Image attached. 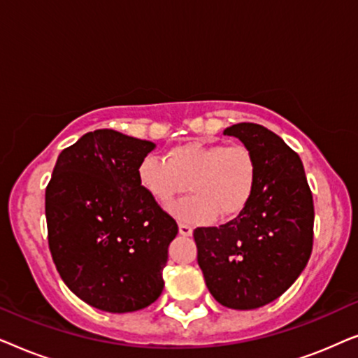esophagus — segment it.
Listing matches in <instances>:
<instances>
[{
    "label": "esophagus",
    "instance_id": "34e87169",
    "mask_svg": "<svg viewBox=\"0 0 358 358\" xmlns=\"http://www.w3.org/2000/svg\"><path fill=\"white\" fill-rule=\"evenodd\" d=\"M179 234H182V236H192V228L185 223H179Z\"/></svg>",
    "mask_w": 358,
    "mask_h": 358
}]
</instances>
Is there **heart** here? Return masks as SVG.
Listing matches in <instances>:
<instances>
[{
	"label": "heart",
	"mask_w": 358,
	"mask_h": 358,
	"mask_svg": "<svg viewBox=\"0 0 358 358\" xmlns=\"http://www.w3.org/2000/svg\"><path fill=\"white\" fill-rule=\"evenodd\" d=\"M141 189L159 205H168L187 184L192 195L171 205L168 212L187 223H208L220 215L233 218L256 192L259 164L246 145L190 140L171 148L166 161L148 155L140 161Z\"/></svg>",
	"instance_id": "b5f03b06"
}]
</instances>
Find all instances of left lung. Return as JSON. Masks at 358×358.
<instances>
[{"label":"left lung","mask_w":358,"mask_h":358,"mask_svg":"<svg viewBox=\"0 0 358 358\" xmlns=\"http://www.w3.org/2000/svg\"><path fill=\"white\" fill-rule=\"evenodd\" d=\"M223 134L254 151L257 187L231 222L195 229L197 262L220 305L256 310L285 293L306 267L313 249V195L300 156L273 131L243 122Z\"/></svg>","instance_id":"left-lung-1"}]
</instances>
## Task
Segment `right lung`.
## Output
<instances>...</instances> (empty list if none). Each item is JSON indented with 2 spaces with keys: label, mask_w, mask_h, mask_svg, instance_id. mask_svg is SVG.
Returning a JSON list of instances; mask_svg holds the SVG:
<instances>
[{
  "label": "right lung",
  "mask_w": 358,
  "mask_h": 358,
  "mask_svg": "<svg viewBox=\"0 0 358 358\" xmlns=\"http://www.w3.org/2000/svg\"><path fill=\"white\" fill-rule=\"evenodd\" d=\"M153 141L102 129L58 156L45 190L48 246L66 287L87 305L130 313L158 300L178 223L138 182Z\"/></svg>",
  "instance_id": "add662e5"
}]
</instances>
